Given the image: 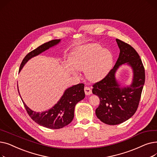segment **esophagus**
Segmentation results:
<instances>
[{"label": "esophagus", "instance_id": "obj_1", "mask_svg": "<svg viewBox=\"0 0 157 157\" xmlns=\"http://www.w3.org/2000/svg\"><path fill=\"white\" fill-rule=\"evenodd\" d=\"M85 94L86 95H91L92 94V89L89 88V87H88V86H86V87H85Z\"/></svg>", "mask_w": 157, "mask_h": 157}]
</instances>
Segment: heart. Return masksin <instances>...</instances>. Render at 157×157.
Listing matches in <instances>:
<instances>
[{"label": "heart", "instance_id": "1", "mask_svg": "<svg viewBox=\"0 0 157 157\" xmlns=\"http://www.w3.org/2000/svg\"><path fill=\"white\" fill-rule=\"evenodd\" d=\"M70 63L74 68L69 71L78 76V70H85L90 81H98L104 78L111 69L113 64L112 53L97 44H86L75 49L70 57Z\"/></svg>", "mask_w": 157, "mask_h": 157}]
</instances>
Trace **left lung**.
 <instances>
[{
    "label": "left lung",
    "instance_id": "8db88e82",
    "mask_svg": "<svg viewBox=\"0 0 157 157\" xmlns=\"http://www.w3.org/2000/svg\"><path fill=\"white\" fill-rule=\"evenodd\" d=\"M120 55L114 67L104 79L93 85L92 93L100 99L95 110L97 117L108 125H118L133 116L137 109L145 81L144 68L140 56L134 48L117 39ZM124 63L133 69L131 85L122 88L117 82L115 74Z\"/></svg>",
    "mask_w": 157,
    "mask_h": 157
}]
</instances>
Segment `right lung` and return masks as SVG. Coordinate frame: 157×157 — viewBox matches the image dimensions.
<instances>
[{
	"label": "right lung",
	"instance_id": "obj_1",
	"mask_svg": "<svg viewBox=\"0 0 157 157\" xmlns=\"http://www.w3.org/2000/svg\"><path fill=\"white\" fill-rule=\"evenodd\" d=\"M60 42V39L50 40L29 53L25 56L20 65V71L32 57L39 55ZM84 86V84L79 83L66 89L60 99L52 108L41 113L32 111L21 100L30 117L37 124L48 128L59 129L67 125L72 121L75 105L85 97ZM18 90H19L18 88Z\"/></svg>",
	"mask_w": 157,
	"mask_h": 157
}]
</instances>
